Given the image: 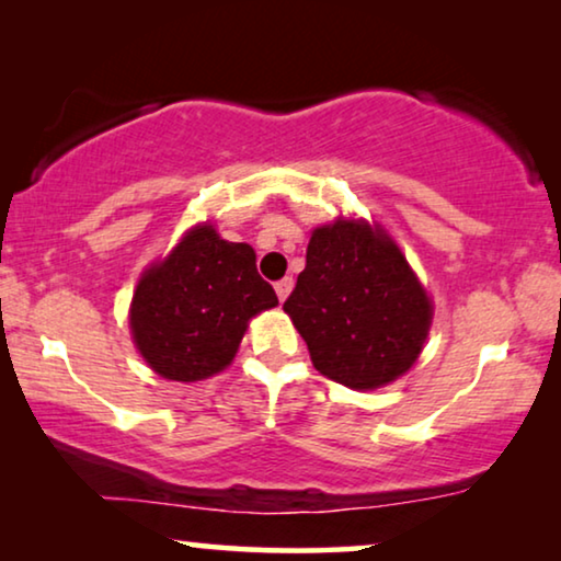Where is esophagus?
<instances>
[{
	"label": "esophagus",
	"mask_w": 561,
	"mask_h": 561,
	"mask_svg": "<svg viewBox=\"0 0 561 561\" xmlns=\"http://www.w3.org/2000/svg\"><path fill=\"white\" fill-rule=\"evenodd\" d=\"M290 290H294V278H283V280L275 283V294H278L280 301H286Z\"/></svg>",
	"instance_id": "1"
}]
</instances>
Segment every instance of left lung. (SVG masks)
I'll return each instance as SVG.
<instances>
[{
    "label": "left lung",
    "instance_id": "left-lung-1",
    "mask_svg": "<svg viewBox=\"0 0 561 561\" xmlns=\"http://www.w3.org/2000/svg\"><path fill=\"white\" fill-rule=\"evenodd\" d=\"M283 311L309 344L313 367L355 390L401 378L421 355L434 313L398 244L363 219L313 229Z\"/></svg>",
    "mask_w": 561,
    "mask_h": 561
}]
</instances>
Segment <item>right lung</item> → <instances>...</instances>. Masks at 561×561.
<instances>
[{
    "mask_svg": "<svg viewBox=\"0 0 561 561\" xmlns=\"http://www.w3.org/2000/svg\"><path fill=\"white\" fill-rule=\"evenodd\" d=\"M278 306L260 278L255 250L227 242L211 225L183 234L171 255L142 273L129 309L133 340L152 370L194 382L232 363L248 321Z\"/></svg>",
    "mask_w": 561,
    "mask_h": 561,
    "instance_id": "obj_1",
    "label": "right lung"
}]
</instances>
